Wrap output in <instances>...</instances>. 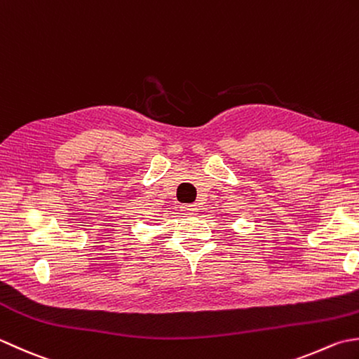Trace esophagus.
<instances>
[{
    "mask_svg": "<svg viewBox=\"0 0 359 359\" xmlns=\"http://www.w3.org/2000/svg\"><path fill=\"white\" fill-rule=\"evenodd\" d=\"M181 210L184 212L186 215H195V214H196V210H198V209H196L195 204H186V206H182V208H181Z\"/></svg>",
    "mask_w": 359,
    "mask_h": 359,
    "instance_id": "obj_1",
    "label": "esophagus"
}]
</instances>
